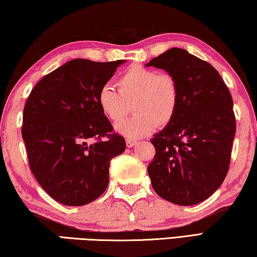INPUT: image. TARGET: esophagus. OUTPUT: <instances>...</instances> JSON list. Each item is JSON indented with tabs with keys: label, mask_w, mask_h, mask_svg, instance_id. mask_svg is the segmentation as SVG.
Segmentation results:
<instances>
[{
	"label": "esophagus",
	"mask_w": 257,
	"mask_h": 257,
	"mask_svg": "<svg viewBox=\"0 0 257 257\" xmlns=\"http://www.w3.org/2000/svg\"><path fill=\"white\" fill-rule=\"evenodd\" d=\"M136 145H137L136 140H131V139H127V140H126V146H127V148H132V147H134Z\"/></svg>",
	"instance_id": "esophagus-1"
}]
</instances>
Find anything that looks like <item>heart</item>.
Returning a JSON list of instances; mask_svg holds the SVG:
<instances>
[{"label":"heart","mask_w":257,"mask_h":257,"mask_svg":"<svg viewBox=\"0 0 257 257\" xmlns=\"http://www.w3.org/2000/svg\"><path fill=\"white\" fill-rule=\"evenodd\" d=\"M118 91L103 85L96 101L101 112L111 121H119L132 102L136 115L115 126L117 133L130 139L147 136L173 119L179 107L180 91L176 79L168 74L142 66H132L117 78Z\"/></svg>","instance_id":"obj_1"}]
</instances>
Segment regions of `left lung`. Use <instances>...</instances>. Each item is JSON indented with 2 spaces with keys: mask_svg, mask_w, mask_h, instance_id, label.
I'll return each instance as SVG.
<instances>
[{
  "mask_svg": "<svg viewBox=\"0 0 257 257\" xmlns=\"http://www.w3.org/2000/svg\"><path fill=\"white\" fill-rule=\"evenodd\" d=\"M146 66L172 75L180 91L173 119L151 139V186L173 204H199L228 173L235 133L232 98L217 70L183 49L167 50Z\"/></svg>",
  "mask_w": 257,
  "mask_h": 257,
  "instance_id": "8db88e82",
  "label": "left lung"
}]
</instances>
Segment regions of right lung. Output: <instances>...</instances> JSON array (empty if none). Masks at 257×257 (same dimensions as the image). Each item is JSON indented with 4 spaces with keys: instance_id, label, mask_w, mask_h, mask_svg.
<instances>
[{
    "instance_id": "1",
    "label": "right lung",
    "mask_w": 257,
    "mask_h": 257,
    "mask_svg": "<svg viewBox=\"0 0 257 257\" xmlns=\"http://www.w3.org/2000/svg\"><path fill=\"white\" fill-rule=\"evenodd\" d=\"M124 62L74 59L42 78L28 96L22 133L29 166L60 204L83 206L102 195L110 161L125 150L124 138L111 133L96 101Z\"/></svg>"
}]
</instances>
